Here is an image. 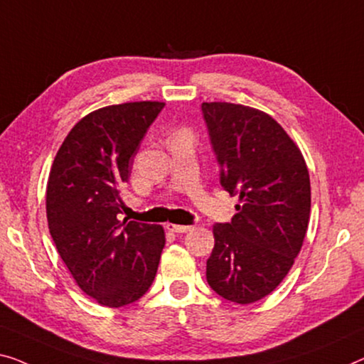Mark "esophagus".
Segmentation results:
<instances>
[{"instance_id":"obj_1","label":"esophagus","mask_w":364,"mask_h":364,"mask_svg":"<svg viewBox=\"0 0 364 364\" xmlns=\"http://www.w3.org/2000/svg\"><path fill=\"white\" fill-rule=\"evenodd\" d=\"M168 230L171 232H176V234H186V232L191 229L189 225H180V224H173V222H168V224L165 225Z\"/></svg>"}]
</instances>
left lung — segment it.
<instances>
[{
  "label": "left lung",
  "mask_w": 364,
  "mask_h": 364,
  "mask_svg": "<svg viewBox=\"0 0 364 364\" xmlns=\"http://www.w3.org/2000/svg\"><path fill=\"white\" fill-rule=\"evenodd\" d=\"M220 184L238 196L230 224L213 227L209 286L235 304L271 294L289 273L311 217V180L301 149L269 114L203 102Z\"/></svg>",
  "instance_id": "1"
}]
</instances>
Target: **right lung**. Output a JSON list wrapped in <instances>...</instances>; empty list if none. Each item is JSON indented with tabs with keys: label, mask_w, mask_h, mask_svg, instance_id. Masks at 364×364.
<instances>
[{
	"label": "right lung",
	"mask_w": 364,
	"mask_h": 364,
	"mask_svg": "<svg viewBox=\"0 0 364 364\" xmlns=\"http://www.w3.org/2000/svg\"><path fill=\"white\" fill-rule=\"evenodd\" d=\"M165 102L101 107L75 124L48 173L46 209L57 252L80 289L105 307L140 299L159 269L161 225L119 220L132 155Z\"/></svg>",
	"instance_id": "right-lung-1"
}]
</instances>
